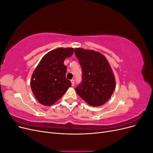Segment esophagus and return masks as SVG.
I'll list each match as a JSON object with an SVG mask.
<instances>
[{
	"mask_svg": "<svg viewBox=\"0 0 153 153\" xmlns=\"http://www.w3.org/2000/svg\"><path fill=\"white\" fill-rule=\"evenodd\" d=\"M71 85H72V86H73L74 85H75V80H74L73 79H72V80H71Z\"/></svg>",
	"mask_w": 153,
	"mask_h": 153,
	"instance_id": "1",
	"label": "esophagus"
}]
</instances>
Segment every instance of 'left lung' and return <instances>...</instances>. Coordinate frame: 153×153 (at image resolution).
<instances>
[{
  "label": "left lung",
  "instance_id": "1",
  "mask_svg": "<svg viewBox=\"0 0 153 153\" xmlns=\"http://www.w3.org/2000/svg\"><path fill=\"white\" fill-rule=\"evenodd\" d=\"M82 70V81L76 89L77 94L91 106L104 105L112 95L115 80L103 55L94 50L75 49Z\"/></svg>",
  "mask_w": 153,
  "mask_h": 153
}]
</instances>
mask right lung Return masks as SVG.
I'll return each mask as SVG.
<instances>
[{
    "mask_svg": "<svg viewBox=\"0 0 153 153\" xmlns=\"http://www.w3.org/2000/svg\"><path fill=\"white\" fill-rule=\"evenodd\" d=\"M73 52V48H58L41 59L30 81L32 92L41 104L52 105L71 86V82L66 78L67 67L64 61Z\"/></svg>",
    "mask_w": 153,
    "mask_h": 153,
    "instance_id": "right-lung-1",
    "label": "right lung"
}]
</instances>
